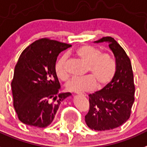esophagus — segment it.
Instances as JSON below:
<instances>
[{
  "label": "esophagus",
  "mask_w": 147,
  "mask_h": 147,
  "mask_svg": "<svg viewBox=\"0 0 147 147\" xmlns=\"http://www.w3.org/2000/svg\"><path fill=\"white\" fill-rule=\"evenodd\" d=\"M76 94H80V93H79V92H76Z\"/></svg>",
  "instance_id": "esophagus-1"
}]
</instances>
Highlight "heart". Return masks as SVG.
<instances>
[{"mask_svg":"<svg viewBox=\"0 0 147 147\" xmlns=\"http://www.w3.org/2000/svg\"><path fill=\"white\" fill-rule=\"evenodd\" d=\"M74 55L86 64V73L91 76L81 78H73L66 84L67 90L74 92L92 90L95 82L99 88L106 86L111 81L116 72V63L113 57L108 53H101L98 48L85 45L79 47L74 52ZM57 76L63 81L69 77L67 69V56H61L55 65Z\"/></svg>","mask_w":147,"mask_h":147,"instance_id":"b5f03b06","label":"heart"}]
</instances>
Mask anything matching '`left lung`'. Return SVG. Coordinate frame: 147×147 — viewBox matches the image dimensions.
<instances>
[{
    "mask_svg": "<svg viewBox=\"0 0 147 147\" xmlns=\"http://www.w3.org/2000/svg\"><path fill=\"white\" fill-rule=\"evenodd\" d=\"M107 42L116 59V73L110 83L90 94L86 125L96 131L118 128L129 119L134 101L135 87L130 59L114 39L104 37L94 43Z\"/></svg>",
    "mask_w": 147,
    "mask_h": 147,
    "instance_id": "left-lung-1",
    "label": "left lung"
}]
</instances>
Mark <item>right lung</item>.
<instances>
[{
    "instance_id": "obj_1",
    "label": "right lung",
    "mask_w": 147,
    "mask_h": 147,
    "mask_svg": "<svg viewBox=\"0 0 147 147\" xmlns=\"http://www.w3.org/2000/svg\"><path fill=\"white\" fill-rule=\"evenodd\" d=\"M71 44L42 38L22 53L11 82L13 106L24 124L38 128L49 125L61 102L70 92L59 93L61 86L55 71L59 53Z\"/></svg>"
}]
</instances>
